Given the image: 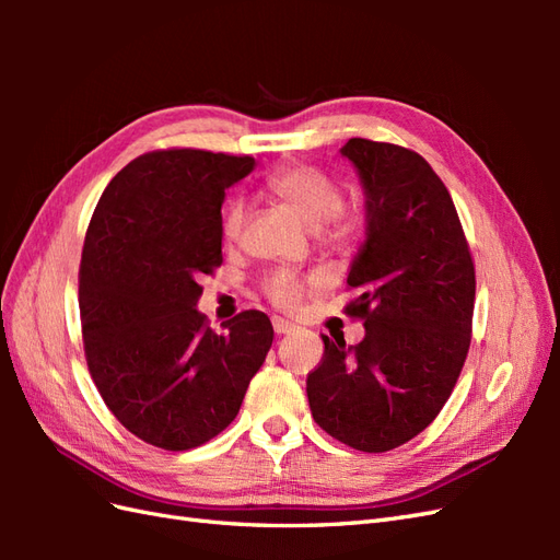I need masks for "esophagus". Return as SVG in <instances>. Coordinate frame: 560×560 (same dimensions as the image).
<instances>
[{"mask_svg": "<svg viewBox=\"0 0 560 560\" xmlns=\"http://www.w3.org/2000/svg\"><path fill=\"white\" fill-rule=\"evenodd\" d=\"M296 327L292 325V322H287V319H282V317H273V331L278 334V336H284V334H292Z\"/></svg>", "mask_w": 560, "mask_h": 560, "instance_id": "esophagus-1", "label": "esophagus"}]
</instances>
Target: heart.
<instances>
[{
	"mask_svg": "<svg viewBox=\"0 0 560 560\" xmlns=\"http://www.w3.org/2000/svg\"><path fill=\"white\" fill-rule=\"evenodd\" d=\"M268 196L296 214L308 229H317V241L331 252L348 249L364 231V212L343 206V189L334 175L317 165H284L266 179ZM245 224L243 200H231L222 214L224 238L235 241ZM317 280H303L290 270H278L264 282L266 296L278 308L294 311L308 287Z\"/></svg>",
	"mask_w": 560,
	"mask_h": 560,
	"instance_id": "heart-1",
	"label": "heart"
}]
</instances>
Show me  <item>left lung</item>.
<instances>
[{"mask_svg":"<svg viewBox=\"0 0 560 560\" xmlns=\"http://www.w3.org/2000/svg\"><path fill=\"white\" fill-rule=\"evenodd\" d=\"M341 154L366 196V241L348 287L364 338L325 341L306 393L317 425L364 453L425 430L460 376L474 315V261L453 198L411 149L352 138Z\"/></svg>","mask_w":560,"mask_h":560,"instance_id":"left-lung-1","label":"left lung"}]
</instances>
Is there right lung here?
I'll return each mask as SVG.
<instances>
[{
	"label": "right lung",
	"mask_w": 560,
	"mask_h": 560,
	"mask_svg": "<svg viewBox=\"0 0 560 560\" xmlns=\"http://www.w3.org/2000/svg\"><path fill=\"white\" fill-rule=\"evenodd\" d=\"M252 156L159 149L130 161L100 196L79 268L91 378L142 442L189 451L238 416L273 343L261 311L208 327L200 276L222 266V202Z\"/></svg>",
	"instance_id": "1"
}]
</instances>
